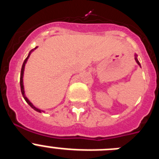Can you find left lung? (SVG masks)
<instances>
[{"label":"left lung","mask_w":159,"mask_h":159,"mask_svg":"<svg viewBox=\"0 0 159 159\" xmlns=\"http://www.w3.org/2000/svg\"><path fill=\"white\" fill-rule=\"evenodd\" d=\"M134 60H135V61H136V63H137L138 64H139V67H141V64H140V63H139V60H138V58H137V55H134Z\"/></svg>","instance_id":"obj_1"}]
</instances>
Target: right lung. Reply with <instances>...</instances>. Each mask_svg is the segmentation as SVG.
I'll return each instance as SVG.
<instances>
[{
  "instance_id": "1",
  "label": "right lung",
  "mask_w": 159,
  "mask_h": 159,
  "mask_svg": "<svg viewBox=\"0 0 159 159\" xmlns=\"http://www.w3.org/2000/svg\"><path fill=\"white\" fill-rule=\"evenodd\" d=\"M36 48H37V47L35 48L34 49H32V50H31V51L29 52V55H28L27 58L25 59V61H24L23 65H22V67H21V71H20V90H21L22 95H23V97H24V99H25V100L26 101V102H27L28 104H29V106H30L32 108V109H34V110H35V111H37V112H40V113H41V112H44V111H42V110H40V109H39V108L36 107H35L34 105L32 104V102H31L30 101H29V99H28L27 97H26V95H25V88H24V83H23L24 71H25V64H26V63H27L28 59H29V57H30L31 53H32V52L34 51L35 49H36Z\"/></svg>"
}]
</instances>
